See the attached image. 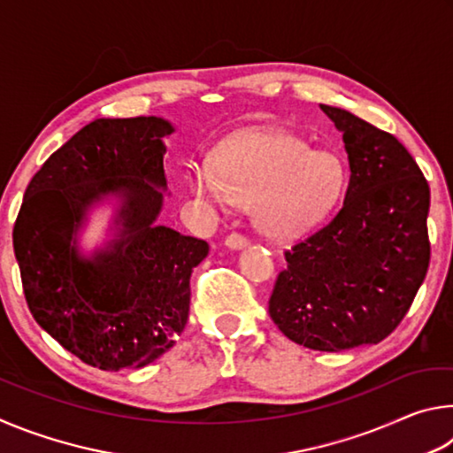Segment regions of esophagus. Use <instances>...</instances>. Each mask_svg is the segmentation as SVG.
Returning a JSON list of instances; mask_svg holds the SVG:
<instances>
[{"label":"esophagus","instance_id":"obj_1","mask_svg":"<svg viewBox=\"0 0 453 453\" xmlns=\"http://www.w3.org/2000/svg\"><path fill=\"white\" fill-rule=\"evenodd\" d=\"M248 243H250V240L248 237H243L242 234H229L226 237V248H229V250H243Z\"/></svg>","mask_w":453,"mask_h":453}]
</instances>
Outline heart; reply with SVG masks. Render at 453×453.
Masks as SVG:
<instances>
[{
	"instance_id": "1",
	"label": "heart",
	"mask_w": 453,
	"mask_h": 453,
	"mask_svg": "<svg viewBox=\"0 0 453 453\" xmlns=\"http://www.w3.org/2000/svg\"><path fill=\"white\" fill-rule=\"evenodd\" d=\"M189 188L213 208L250 203L259 232L289 237L332 211L346 188V165L300 137L257 129L221 145L213 165H191Z\"/></svg>"
}]
</instances>
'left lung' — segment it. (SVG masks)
<instances>
[{
    "instance_id": "1",
    "label": "left lung",
    "mask_w": 453,
    "mask_h": 453,
    "mask_svg": "<svg viewBox=\"0 0 453 453\" xmlns=\"http://www.w3.org/2000/svg\"><path fill=\"white\" fill-rule=\"evenodd\" d=\"M319 107L343 134L346 199L326 227L286 251L270 316L303 348L342 351L381 342L408 313L429 265V186L392 134Z\"/></svg>"
}]
</instances>
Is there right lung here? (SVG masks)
Segmentation results:
<instances>
[{"label": "right lung", "instance_id": "1", "mask_svg": "<svg viewBox=\"0 0 453 453\" xmlns=\"http://www.w3.org/2000/svg\"><path fill=\"white\" fill-rule=\"evenodd\" d=\"M164 118H99L51 153L26 189L13 251L29 311L67 351L105 372L143 367L175 343L189 278L210 245L157 218L167 178ZM117 203L111 237L86 255L97 204Z\"/></svg>", "mask_w": 453, "mask_h": 453}]
</instances>
